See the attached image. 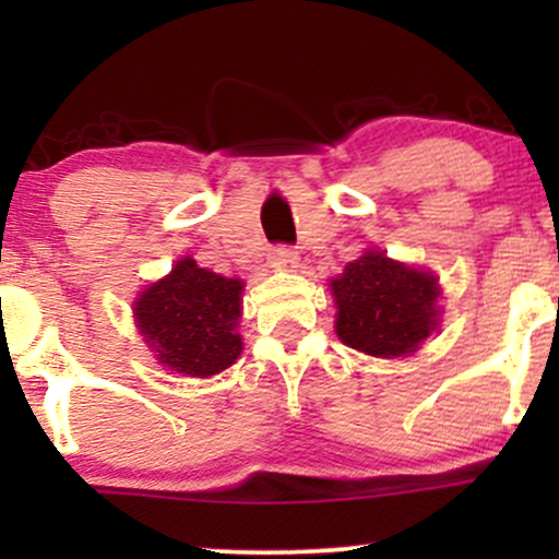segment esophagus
Returning a JSON list of instances; mask_svg holds the SVG:
<instances>
[{
	"label": "esophagus",
	"mask_w": 559,
	"mask_h": 559,
	"mask_svg": "<svg viewBox=\"0 0 559 559\" xmlns=\"http://www.w3.org/2000/svg\"><path fill=\"white\" fill-rule=\"evenodd\" d=\"M271 260L273 265L284 267V271H294L299 265V252L294 247H286V243H278V247H273Z\"/></svg>",
	"instance_id": "esophagus-1"
}]
</instances>
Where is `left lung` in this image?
<instances>
[{"instance_id": "left-lung-1", "label": "left lung", "mask_w": 559, "mask_h": 559, "mask_svg": "<svg viewBox=\"0 0 559 559\" xmlns=\"http://www.w3.org/2000/svg\"><path fill=\"white\" fill-rule=\"evenodd\" d=\"M336 333L373 357H407L439 325V278L383 252H365L331 281Z\"/></svg>"}]
</instances>
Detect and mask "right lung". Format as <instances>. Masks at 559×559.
<instances>
[{
  "mask_svg": "<svg viewBox=\"0 0 559 559\" xmlns=\"http://www.w3.org/2000/svg\"><path fill=\"white\" fill-rule=\"evenodd\" d=\"M239 278H226L191 258L133 301V318L144 344L155 352L159 365L191 378H210L241 355L236 333L241 318Z\"/></svg>",
  "mask_w": 559,
  "mask_h": 559,
  "instance_id": "obj_1",
  "label": "right lung"
}]
</instances>
